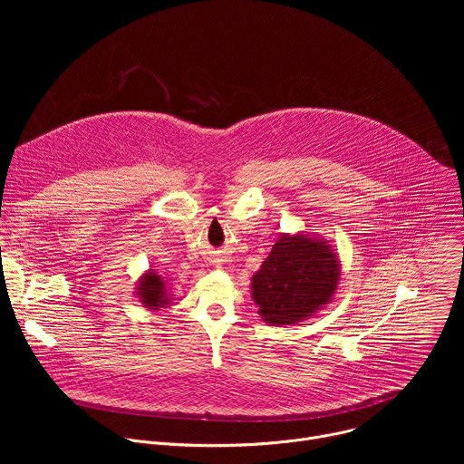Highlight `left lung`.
Returning <instances> with one entry per match:
<instances>
[{
	"instance_id": "obj_1",
	"label": "left lung",
	"mask_w": 464,
	"mask_h": 464,
	"mask_svg": "<svg viewBox=\"0 0 464 464\" xmlns=\"http://www.w3.org/2000/svg\"><path fill=\"white\" fill-rule=\"evenodd\" d=\"M342 264L326 238L306 231L283 233L251 277V299L272 326L312 317L338 292Z\"/></svg>"
}]
</instances>
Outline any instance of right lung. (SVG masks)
Returning <instances> with one entry per match:
<instances>
[{
  "label": "right lung",
  "mask_w": 464,
  "mask_h": 464,
  "mask_svg": "<svg viewBox=\"0 0 464 464\" xmlns=\"http://www.w3.org/2000/svg\"><path fill=\"white\" fill-rule=\"evenodd\" d=\"M134 294L138 301L150 312H160L172 304V297L167 283L163 281L161 276H158L152 270H147L145 274H141Z\"/></svg>",
  "instance_id": "obj_1"
}]
</instances>
